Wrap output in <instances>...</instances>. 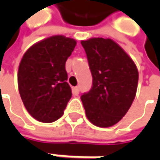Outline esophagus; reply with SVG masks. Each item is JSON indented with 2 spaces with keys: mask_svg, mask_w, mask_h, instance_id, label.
<instances>
[{
  "mask_svg": "<svg viewBox=\"0 0 160 160\" xmlns=\"http://www.w3.org/2000/svg\"><path fill=\"white\" fill-rule=\"evenodd\" d=\"M73 93L75 95H78L79 94V87L78 86H76V87L73 88Z\"/></svg>",
  "mask_w": 160,
  "mask_h": 160,
  "instance_id": "1",
  "label": "esophagus"
}]
</instances>
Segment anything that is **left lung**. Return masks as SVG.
Wrapping results in <instances>:
<instances>
[{
	"mask_svg": "<svg viewBox=\"0 0 160 160\" xmlns=\"http://www.w3.org/2000/svg\"><path fill=\"white\" fill-rule=\"evenodd\" d=\"M92 76V86L81 96L91 123L109 127L122 119L135 98L139 74L132 59L111 39L82 41Z\"/></svg>",
	"mask_w": 160,
	"mask_h": 160,
	"instance_id": "8db88e82",
	"label": "left lung"
}]
</instances>
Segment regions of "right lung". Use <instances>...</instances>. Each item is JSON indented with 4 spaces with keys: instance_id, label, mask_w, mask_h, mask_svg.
Returning <instances> with one entry per match:
<instances>
[{
    "instance_id": "add662e5",
    "label": "right lung",
    "mask_w": 160,
    "mask_h": 160,
    "mask_svg": "<svg viewBox=\"0 0 160 160\" xmlns=\"http://www.w3.org/2000/svg\"><path fill=\"white\" fill-rule=\"evenodd\" d=\"M76 40L54 35L36 42L23 55L18 72V91L34 118L52 123L62 117L72 96L65 64Z\"/></svg>"
}]
</instances>
